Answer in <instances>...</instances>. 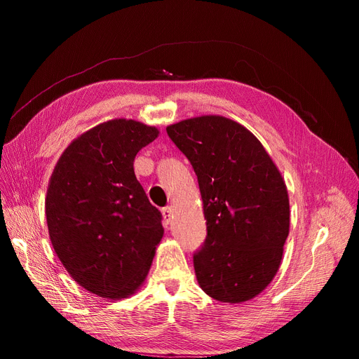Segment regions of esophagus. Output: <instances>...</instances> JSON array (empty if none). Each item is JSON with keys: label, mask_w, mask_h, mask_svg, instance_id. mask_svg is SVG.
<instances>
[{"label": "esophagus", "mask_w": 359, "mask_h": 359, "mask_svg": "<svg viewBox=\"0 0 359 359\" xmlns=\"http://www.w3.org/2000/svg\"><path fill=\"white\" fill-rule=\"evenodd\" d=\"M163 218H164V222L165 224H170L173 219V206H165V208H163Z\"/></svg>", "instance_id": "1"}]
</instances>
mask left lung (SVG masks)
<instances>
[{"instance_id": "1", "label": "left lung", "mask_w": 359, "mask_h": 359, "mask_svg": "<svg viewBox=\"0 0 359 359\" xmlns=\"http://www.w3.org/2000/svg\"><path fill=\"white\" fill-rule=\"evenodd\" d=\"M198 176L206 238L194 255L201 288L222 303H243L276 275L290 233L284 179L260 141L224 116L165 128Z\"/></svg>"}]
</instances>
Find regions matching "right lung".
Instances as JSON below:
<instances>
[{
	"label": "right lung",
	"mask_w": 359,
	"mask_h": 359,
	"mask_svg": "<svg viewBox=\"0 0 359 359\" xmlns=\"http://www.w3.org/2000/svg\"><path fill=\"white\" fill-rule=\"evenodd\" d=\"M158 129L113 119L74 140L56 163L46 194L55 253L79 285L103 298L134 294L148 275L164 230L135 177L138 151Z\"/></svg>",
	"instance_id": "add662e5"
}]
</instances>
